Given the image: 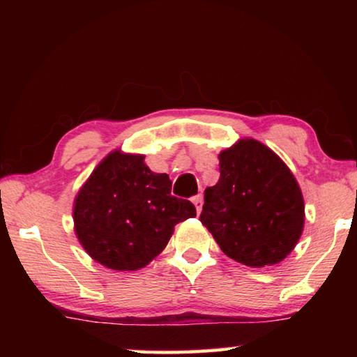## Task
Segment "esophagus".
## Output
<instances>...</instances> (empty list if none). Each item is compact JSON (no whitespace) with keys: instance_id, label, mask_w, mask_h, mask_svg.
I'll return each mask as SVG.
<instances>
[{"instance_id":"obj_1","label":"esophagus","mask_w":357,"mask_h":357,"mask_svg":"<svg viewBox=\"0 0 357 357\" xmlns=\"http://www.w3.org/2000/svg\"><path fill=\"white\" fill-rule=\"evenodd\" d=\"M192 202H193V204H195V208H197V213L200 214V213H202V206H203V198H202V195H197V197H193V198H192Z\"/></svg>"}]
</instances>
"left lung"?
<instances>
[{"mask_svg":"<svg viewBox=\"0 0 357 357\" xmlns=\"http://www.w3.org/2000/svg\"><path fill=\"white\" fill-rule=\"evenodd\" d=\"M219 170V183L204 190L200 222L234 261L280 263L304 228V198L293 173L252 138L222 151Z\"/></svg>","mask_w":357,"mask_h":357,"instance_id":"8db88e82","label":"left lung"}]
</instances>
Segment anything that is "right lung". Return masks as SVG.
I'll return each mask as SVG.
<instances>
[{
	"mask_svg": "<svg viewBox=\"0 0 357 357\" xmlns=\"http://www.w3.org/2000/svg\"><path fill=\"white\" fill-rule=\"evenodd\" d=\"M189 200L172 195V179L144 165L143 155L108 154L75 198V233L96 261L135 271L159 255L174 225L195 217Z\"/></svg>",
	"mask_w": 357,
	"mask_h": 357,
	"instance_id": "1",
	"label": "right lung"
}]
</instances>
